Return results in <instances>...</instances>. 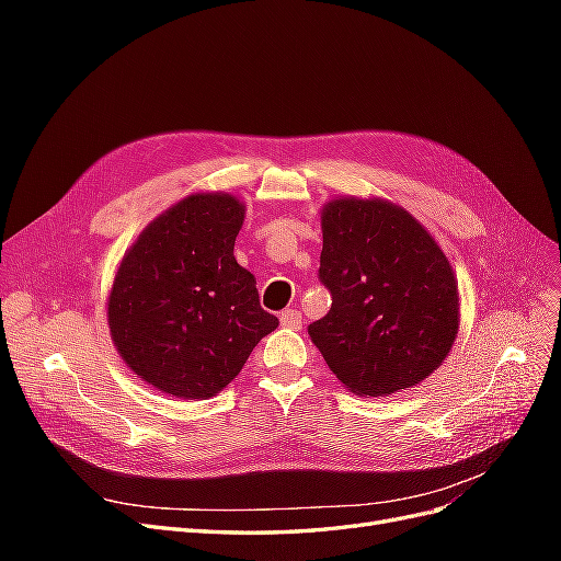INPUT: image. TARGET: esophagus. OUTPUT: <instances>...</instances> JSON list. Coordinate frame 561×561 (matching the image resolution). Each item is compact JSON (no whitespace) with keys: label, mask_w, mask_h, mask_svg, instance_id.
<instances>
[{"label":"esophagus","mask_w":561,"mask_h":561,"mask_svg":"<svg viewBox=\"0 0 561 561\" xmlns=\"http://www.w3.org/2000/svg\"><path fill=\"white\" fill-rule=\"evenodd\" d=\"M280 325L287 330H301V313L297 309H287L280 313Z\"/></svg>","instance_id":"esophagus-1"}]
</instances>
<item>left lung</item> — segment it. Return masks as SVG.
Masks as SVG:
<instances>
[{
	"instance_id": "8db88e82",
	"label": "left lung",
	"mask_w": 561,
	"mask_h": 561,
	"mask_svg": "<svg viewBox=\"0 0 561 561\" xmlns=\"http://www.w3.org/2000/svg\"><path fill=\"white\" fill-rule=\"evenodd\" d=\"M318 278L332 307L309 334L353 393L390 396L447 358L458 332L456 278L407 210L379 198L328 203Z\"/></svg>"
}]
</instances>
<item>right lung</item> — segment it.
I'll list each match as a JSON object with an SVG mask.
<instances>
[{"label": "right lung", "instance_id": "obj_1", "mask_svg": "<svg viewBox=\"0 0 561 561\" xmlns=\"http://www.w3.org/2000/svg\"><path fill=\"white\" fill-rule=\"evenodd\" d=\"M243 215L229 194L186 196L140 233L116 271L112 339L135 375L163 393L213 398L278 328L233 257Z\"/></svg>", "mask_w": 561, "mask_h": 561}]
</instances>
